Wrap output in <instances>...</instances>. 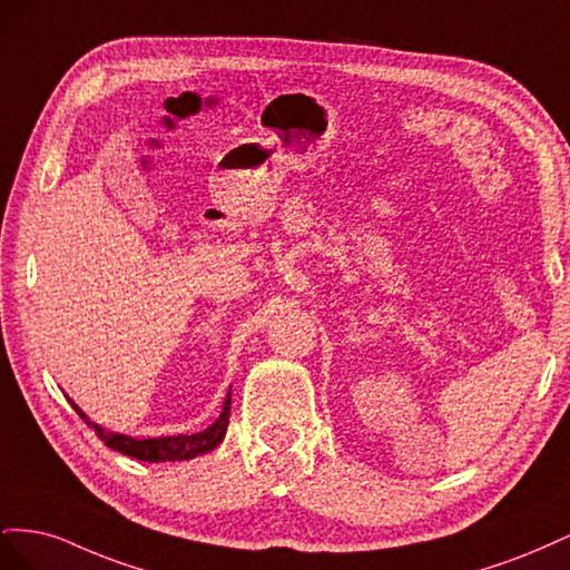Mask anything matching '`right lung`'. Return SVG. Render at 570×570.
Instances as JSON below:
<instances>
[{"label":"right lung","instance_id":"1","mask_svg":"<svg viewBox=\"0 0 570 570\" xmlns=\"http://www.w3.org/2000/svg\"><path fill=\"white\" fill-rule=\"evenodd\" d=\"M71 406L78 411V416L88 423L97 438L105 442L111 450L132 456V459H140V461H151V463H159V461H187V459H195L199 454H206L216 450V446L226 438V430H228V421H230V390L226 402H223L220 409V416L206 428L202 433H193V435H168V438H149V440H137V438H128V435H118L111 433V430L97 425L95 421H90L85 413L73 404Z\"/></svg>","mask_w":570,"mask_h":570}]
</instances>
